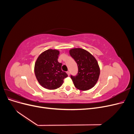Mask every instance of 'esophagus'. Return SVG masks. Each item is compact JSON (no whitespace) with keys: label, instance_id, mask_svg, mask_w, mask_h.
<instances>
[{"label":"esophagus","instance_id":"1","mask_svg":"<svg viewBox=\"0 0 134 134\" xmlns=\"http://www.w3.org/2000/svg\"><path fill=\"white\" fill-rule=\"evenodd\" d=\"M66 73H67V74L68 75H70V72L69 71H66Z\"/></svg>","mask_w":134,"mask_h":134}]
</instances>
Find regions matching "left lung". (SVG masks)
Segmentation results:
<instances>
[{
  "label": "left lung",
  "mask_w": 134,
  "mask_h": 134,
  "mask_svg": "<svg viewBox=\"0 0 134 134\" xmlns=\"http://www.w3.org/2000/svg\"><path fill=\"white\" fill-rule=\"evenodd\" d=\"M78 68V74L71 75L75 87L81 91H87L94 86L98 80L100 69L95 58L83 48H72L69 51Z\"/></svg>",
  "instance_id": "obj_1"
}]
</instances>
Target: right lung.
<instances>
[{
  "label": "right lung",
  "instance_id": "obj_1",
  "mask_svg": "<svg viewBox=\"0 0 134 134\" xmlns=\"http://www.w3.org/2000/svg\"><path fill=\"white\" fill-rule=\"evenodd\" d=\"M59 51L49 49L38 56L35 65V74L38 83L47 90H55L62 86L68 76L62 71V64L58 62Z\"/></svg>",
  "mask_w": 134,
  "mask_h": 134
}]
</instances>
